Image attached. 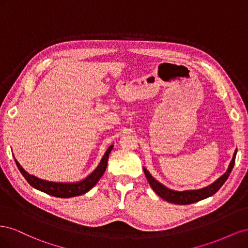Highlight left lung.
<instances>
[{
	"label": "left lung",
	"mask_w": 248,
	"mask_h": 248,
	"mask_svg": "<svg viewBox=\"0 0 248 248\" xmlns=\"http://www.w3.org/2000/svg\"><path fill=\"white\" fill-rule=\"evenodd\" d=\"M236 154H237V149L235 150L234 155H232V158L229 164L227 171L217 179L216 181H214L212 184H210L201 189H191V190H184V191H177V190L170 189L167 186H164L163 184L157 181L154 177H152V175L150 174V171L145 167L142 169H144L145 176L148 179L149 184L151 185L152 189L158 194L161 199L176 205H189L211 197L214 193H216L219 190L220 187L224 184V182L227 181V179L229 178L232 168H234Z\"/></svg>",
	"instance_id": "left-lung-1"
}]
</instances>
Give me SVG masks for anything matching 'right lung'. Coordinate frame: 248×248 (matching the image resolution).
I'll return each instance as SVG.
<instances>
[{"label":"right lung","instance_id":"right-lung-1","mask_svg":"<svg viewBox=\"0 0 248 248\" xmlns=\"http://www.w3.org/2000/svg\"><path fill=\"white\" fill-rule=\"evenodd\" d=\"M112 148H114V145L108 147L107 152L104 153L103 157L101 158L99 164L91 172V174H89L85 179H82L78 182L47 181V180H43L34 175L29 174L28 171H26L24 169H22L19 162L16 159V157H14V161H16L19 171L21 172V175L25 177L28 183L32 187H34V188H36L37 190H40L44 193H47L52 197L67 199V198L81 196V194H85L86 192H88L89 190H91L93 188L107 170L108 156H109V153L111 152Z\"/></svg>","mask_w":248,"mask_h":248}]
</instances>
